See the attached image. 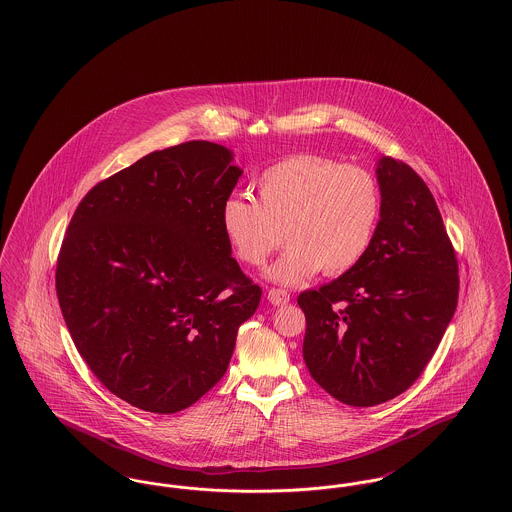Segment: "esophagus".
<instances>
[{
    "mask_svg": "<svg viewBox=\"0 0 512 512\" xmlns=\"http://www.w3.org/2000/svg\"><path fill=\"white\" fill-rule=\"evenodd\" d=\"M267 299L272 305H288L290 303V292L282 288H270L267 293Z\"/></svg>",
    "mask_w": 512,
    "mask_h": 512,
    "instance_id": "34e87169",
    "label": "esophagus"
}]
</instances>
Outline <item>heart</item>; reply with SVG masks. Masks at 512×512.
Listing matches in <instances>:
<instances>
[{
	"label": "heart",
	"instance_id": "heart-1",
	"mask_svg": "<svg viewBox=\"0 0 512 512\" xmlns=\"http://www.w3.org/2000/svg\"><path fill=\"white\" fill-rule=\"evenodd\" d=\"M257 201L230 195L220 224L236 257L265 263L286 238V251L267 268L278 284H301L322 268L338 276L355 267L372 244L380 219V188L372 172L317 155H293L259 174Z\"/></svg>",
	"mask_w": 512,
	"mask_h": 512
}]
</instances>
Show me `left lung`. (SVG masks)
I'll use <instances>...</instances> for the list:
<instances>
[{
    "label": "left lung",
    "instance_id": "left-lung-1",
    "mask_svg": "<svg viewBox=\"0 0 512 512\" xmlns=\"http://www.w3.org/2000/svg\"><path fill=\"white\" fill-rule=\"evenodd\" d=\"M380 220L365 257L297 297L303 359L341 403L374 407L409 390L438 349L459 299V267L424 180L391 157L376 163Z\"/></svg>",
    "mask_w": 512,
    "mask_h": 512
}]
</instances>
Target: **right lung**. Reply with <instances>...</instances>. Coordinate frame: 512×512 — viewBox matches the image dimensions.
Returning <instances> with one entry per match:
<instances>
[{"label": "right lung", "mask_w": 512, "mask_h": 512, "mask_svg": "<svg viewBox=\"0 0 512 512\" xmlns=\"http://www.w3.org/2000/svg\"><path fill=\"white\" fill-rule=\"evenodd\" d=\"M213 142L153 151L94 186L61 245L55 288L99 382L147 413H178L224 376L261 301L220 209L242 169Z\"/></svg>", "instance_id": "add662e5"}]
</instances>
